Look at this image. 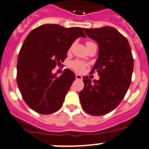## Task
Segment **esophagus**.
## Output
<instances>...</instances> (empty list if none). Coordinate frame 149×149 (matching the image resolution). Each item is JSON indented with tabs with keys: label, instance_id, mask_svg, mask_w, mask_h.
Masks as SVG:
<instances>
[{
	"label": "esophagus",
	"instance_id": "obj_1",
	"mask_svg": "<svg viewBox=\"0 0 149 149\" xmlns=\"http://www.w3.org/2000/svg\"><path fill=\"white\" fill-rule=\"evenodd\" d=\"M75 78L77 79V80H82L83 77L81 75V74H77L75 75Z\"/></svg>",
	"mask_w": 149,
	"mask_h": 149
}]
</instances>
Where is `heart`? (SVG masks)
Here are the masks:
<instances>
[{"label":"heart","instance_id":"1","mask_svg":"<svg viewBox=\"0 0 149 149\" xmlns=\"http://www.w3.org/2000/svg\"><path fill=\"white\" fill-rule=\"evenodd\" d=\"M92 44H94V43L91 42H87L86 45L88 46ZM71 67L76 72H83L85 68H86V63H84L82 61H80V60H74V61L72 62V63H71Z\"/></svg>","mask_w":149,"mask_h":149}]
</instances>
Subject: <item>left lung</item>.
<instances>
[{
  "label": "left lung",
  "mask_w": 149,
  "mask_h": 149,
  "mask_svg": "<svg viewBox=\"0 0 149 149\" xmlns=\"http://www.w3.org/2000/svg\"><path fill=\"white\" fill-rule=\"evenodd\" d=\"M86 35L98 45V56L93 71L99 80L93 81L84 76V87L79 93L81 107L93 116L108 113L123 99L134 69V59L128 41L114 27L84 28Z\"/></svg>",
  "instance_id": "left-lung-1"
}]
</instances>
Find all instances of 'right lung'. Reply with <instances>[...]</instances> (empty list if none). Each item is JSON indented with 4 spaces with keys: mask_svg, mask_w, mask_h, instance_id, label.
Instances as JSON below:
<instances>
[{
    "mask_svg": "<svg viewBox=\"0 0 149 149\" xmlns=\"http://www.w3.org/2000/svg\"><path fill=\"white\" fill-rule=\"evenodd\" d=\"M79 37H86L81 27L46 24L33 30L24 39L17 61V84L24 101L34 111L51 114L62 107L75 74L65 68L57 77L52 70L66 58Z\"/></svg>",
    "mask_w": 149,
    "mask_h": 149,
    "instance_id": "obj_1",
    "label": "right lung"
}]
</instances>
